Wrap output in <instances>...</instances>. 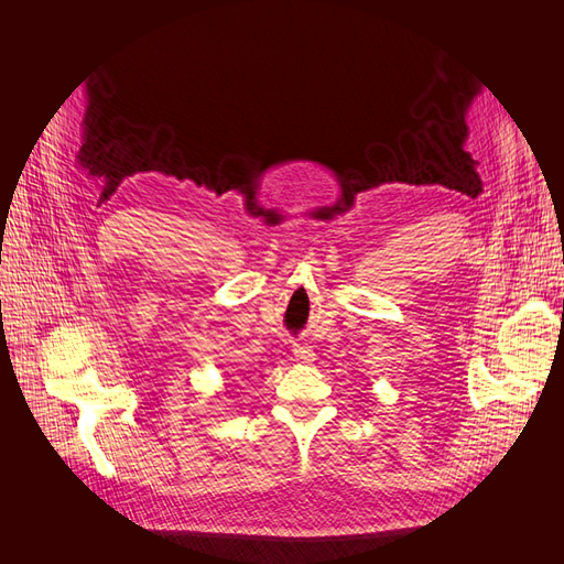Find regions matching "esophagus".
I'll list each match as a JSON object with an SVG mask.
<instances>
[{
    "mask_svg": "<svg viewBox=\"0 0 564 564\" xmlns=\"http://www.w3.org/2000/svg\"><path fill=\"white\" fill-rule=\"evenodd\" d=\"M294 357H296L299 362H313L315 352L311 350V346H305V344H294Z\"/></svg>",
    "mask_w": 564,
    "mask_h": 564,
    "instance_id": "34e87169",
    "label": "esophagus"
}]
</instances>
